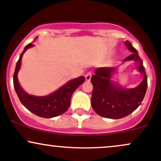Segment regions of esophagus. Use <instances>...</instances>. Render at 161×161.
Returning <instances> with one entry per match:
<instances>
[{
    "mask_svg": "<svg viewBox=\"0 0 161 161\" xmlns=\"http://www.w3.org/2000/svg\"><path fill=\"white\" fill-rule=\"evenodd\" d=\"M91 77H92V72L91 71H89L86 73V75H85V78L86 80H90V79H91Z\"/></svg>",
    "mask_w": 161,
    "mask_h": 161,
    "instance_id": "obj_1",
    "label": "esophagus"
}]
</instances>
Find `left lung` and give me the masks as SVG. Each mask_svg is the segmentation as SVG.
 Segmentation results:
<instances>
[{"label": "left lung", "mask_w": 161, "mask_h": 161, "mask_svg": "<svg viewBox=\"0 0 161 161\" xmlns=\"http://www.w3.org/2000/svg\"><path fill=\"white\" fill-rule=\"evenodd\" d=\"M125 44L133 53L123 61L134 60L138 63V71L144 78L136 88L124 89L111 80L116 68H99L96 70L90 80L93 84L91 105L97 114L105 118L118 119L131 114L142 103L147 90V77L143 61L131 42L126 41Z\"/></svg>", "instance_id": "obj_1"}]
</instances>
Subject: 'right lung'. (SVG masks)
<instances>
[{
  "label": "right lung",
  "mask_w": 161,
  "mask_h": 161,
  "mask_svg": "<svg viewBox=\"0 0 161 161\" xmlns=\"http://www.w3.org/2000/svg\"><path fill=\"white\" fill-rule=\"evenodd\" d=\"M34 45L30 43L25 47L16 65L14 75V86L16 93L22 103L27 109L32 113L42 118H53L63 114L68 110L71 103V98L74 91L85 80V77L81 76L68 81L66 84L54 93L44 97L30 95L23 90L19 85L17 79L18 71L20 68L21 59L25 52Z\"/></svg>",
  "instance_id": "obj_1"
}]
</instances>
